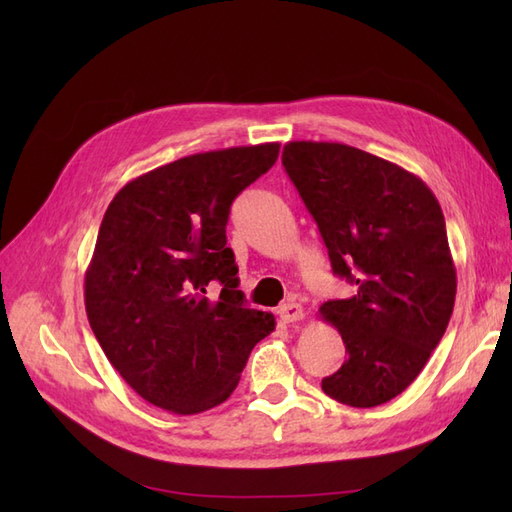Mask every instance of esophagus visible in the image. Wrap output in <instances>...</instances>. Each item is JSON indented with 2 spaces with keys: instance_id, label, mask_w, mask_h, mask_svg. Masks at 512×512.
Masks as SVG:
<instances>
[{
  "instance_id": "obj_1",
  "label": "esophagus",
  "mask_w": 512,
  "mask_h": 512,
  "mask_svg": "<svg viewBox=\"0 0 512 512\" xmlns=\"http://www.w3.org/2000/svg\"><path fill=\"white\" fill-rule=\"evenodd\" d=\"M277 316H280L284 324L303 320V307L297 301H286L284 305H280V309H277Z\"/></svg>"
}]
</instances>
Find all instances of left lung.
I'll use <instances>...</instances> for the list:
<instances>
[{
    "label": "left lung",
    "mask_w": 512,
    "mask_h": 512,
    "mask_svg": "<svg viewBox=\"0 0 512 512\" xmlns=\"http://www.w3.org/2000/svg\"><path fill=\"white\" fill-rule=\"evenodd\" d=\"M282 164L333 271L356 286L318 309L346 346L322 391L352 408L386 404L421 374L453 314L457 271L438 198L406 168L342 143L290 141Z\"/></svg>",
    "instance_id": "obj_1"
}]
</instances>
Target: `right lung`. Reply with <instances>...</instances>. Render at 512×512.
<instances>
[{
	"label": "right lung",
	"instance_id": "obj_1",
	"mask_svg": "<svg viewBox=\"0 0 512 512\" xmlns=\"http://www.w3.org/2000/svg\"><path fill=\"white\" fill-rule=\"evenodd\" d=\"M280 143L230 147L153 168L108 205L85 271V309L106 359L173 414L220 406L237 389L273 314L243 303L226 247L230 205L275 164ZM225 288L206 297L209 281Z\"/></svg>",
	"mask_w": 512,
	"mask_h": 512
}]
</instances>
